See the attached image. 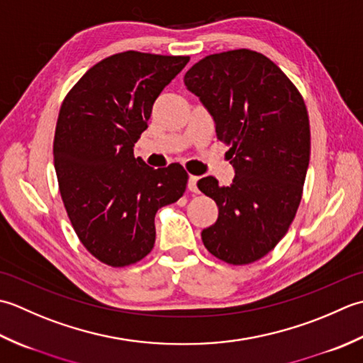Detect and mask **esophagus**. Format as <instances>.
Segmentation results:
<instances>
[{"label": "esophagus", "instance_id": "34e87169", "mask_svg": "<svg viewBox=\"0 0 363 363\" xmlns=\"http://www.w3.org/2000/svg\"><path fill=\"white\" fill-rule=\"evenodd\" d=\"M197 182H199V177H196V175H189V180H188V189H189L191 192H199Z\"/></svg>", "mask_w": 363, "mask_h": 363}]
</instances>
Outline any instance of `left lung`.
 Segmentation results:
<instances>
[{
	"label": "left lung",
	"mask_w": 363,
	"mask_h": 363,
	"mask_svg": "<svg viewBox=\"0 0 363 363\" xmlns=\"http://www.w3.org/2000/svg\"><path fill=\"white\" fill-rule=\"evenodd\" d=\"M183 81L230 145L235 169L228 186L214 177L197 183L219 208L202 241L219 260L252 263L276 247L298 211L310 161L304 99L271 59L246 48L203 57Z\"/></svg>",
	"instance_id": "1"
}]
</instances>
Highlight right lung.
<instances>
[{
    "instance_id": "1",
    "label": "right lung",
    "mask_w": 363,
    "mask_h": 363,
    "mask_svg": "<svg viewBox=\"0 0 363 363\" xmlns=\"http://www.w3.org/2000/svg\"><path fill=\"white\" fill-rule=\"evenodd\" d=\"M188 61L139 51L113 55L81 77L59 111V192L79 241L109 266L143 260L155 244V214L186 189L180 164L153 169L135 158L133 147L155 100Z\"/></svg>"
}]
</instances>
